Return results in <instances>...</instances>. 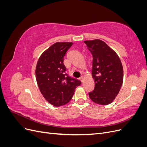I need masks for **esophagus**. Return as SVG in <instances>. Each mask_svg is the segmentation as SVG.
I'll return each instance as SVG.
<instances>
[{"mask_svg": "<svg viewBox=\"0 0 147 147\" xmlns=\"http://www.w3.org/2000/svg\"><path fill=\"white\" fill-rule=\"evenodd\" d=\"M80 81H81L82 82H83V80H84V77H83V76L80 77Z\"/></svg>", "mask_w": 147, "mask_h": 147, "instance_id": "1", "label": "esophagus"}]
</instances>
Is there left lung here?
<instances>
[{
    "label": "left lung",
    "instance_id": "obj_1",
    "mask_svg": "<svg viewBox=\"0 0 147 147\" xmlns=\"http://www.w3.org/2000/svg\"><path fill=\"white\" fill-rule=\"evenodd\" d=\"M92 55V75L94 90L89 92L95 103L108 105L115 99L123 81V69L119 57L112 49L99 39L84 42Z\"/></svg>",
    "mask_w": 147,
    "mask_h": 147
}]
</instances>
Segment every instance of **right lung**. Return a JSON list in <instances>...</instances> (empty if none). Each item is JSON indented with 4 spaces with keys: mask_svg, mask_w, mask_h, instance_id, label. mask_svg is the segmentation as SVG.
<instances>
[{
    "mask_svg": "<svg viewBox=\"0 0 147 147\" xmlns=\"http://www.w3.org/2000/svg\"><path fill=\"white\" fill-rule=\"evenodd\" d=\"M72 44L55 43L42 53L37 64L35 75L40 91L49 103L56 107L68 103L75 88L81 84L65 74L64 57Z\"/></svg>",
    "mask_w": 147,
    "mask_h": 147,
    "instance_id": "1",
    "label": "right lung"
}]
</instances>
